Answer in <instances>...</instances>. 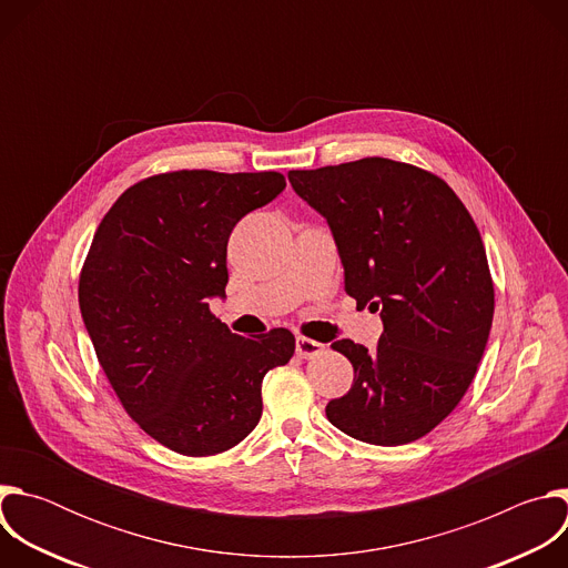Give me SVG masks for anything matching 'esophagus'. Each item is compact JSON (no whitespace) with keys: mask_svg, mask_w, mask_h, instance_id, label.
<instances>
[{"mask_svg":"<svg viewBox=\"0 0 568 568\" xmlns=\"http://www.w3.org/2000/svg\"><path fill=\"white\" fill-rule=\"evenodd\" d=\"M323 346L314 339H307V337H296V355L303 357V359H312L316 355H321Z\"/></svg>","mask_w":568,"mask_h":568,"instance_id":"1","label":"esophagus"}]
</instances>
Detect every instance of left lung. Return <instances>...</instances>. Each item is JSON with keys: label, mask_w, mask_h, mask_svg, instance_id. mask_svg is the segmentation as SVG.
Masks as SVG:
<instances>
[{"label": "left lung", "mask_w": 568, "mask_h": 568, "mask_svg": "<svg viewBox=\"0 0 568 568\" xmlns=\"http://www.w3.org/2000/svg\"><path fill=\"white\" fill-rule=\"evenodd\" d=\"M287 178L328 220L346 292L384 323L375 351L333 344L355 379L328 420L384 447L427 436L465 395L493 328L495 285L469 211L434 173L384 156Z\"/></svg>", "instance_id": "8db88e82"}]
</instances>
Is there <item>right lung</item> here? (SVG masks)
I'll return each mask as SVG.
<instances>
[{"label":"right lung","instance_id":"add662e5","mask_svg":"<svg viewBox=\"0 0 568 568\" xmlns=\"http://www.w3.org/2000/svg\"><path fill=\"white\" fill-rule=\"evenodd\" d=\"M285 189L281 173H161L101 220L78 283L97 357L128 416L184 456H213L261 420L267 371L294 355L285 328L233 335L209 307L229 281L233 226Z\"/></svg>","mask_w":568,"mask_h":568}]
</instances>
